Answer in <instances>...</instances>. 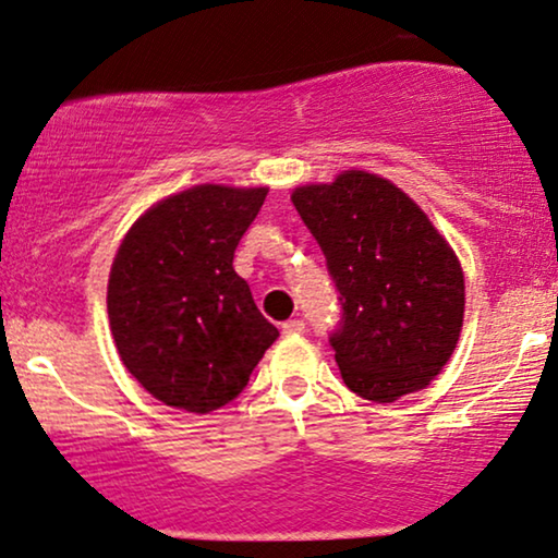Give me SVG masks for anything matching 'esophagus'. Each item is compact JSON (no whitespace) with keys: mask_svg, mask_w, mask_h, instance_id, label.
I'll return each instance as SVG.
<instances>
[{"mask_svg":"<svg viewBox=\"0 0 558 558\" xmlns=\"http://www.w3.org/2000/svg\"><path fill=\"white\" fill-rule=\"evenodd\" d=\"M303 331H306V324H303L301 318H291V322L283 324L286 337H295V333H303Z\"/></svg>","mask_w":558,"mask_h":558,"instance_id":"1","label":"esophagus"}]
</instances>
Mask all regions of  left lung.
I'll use <instances>...</instances> for the list:
<instances>
[{
    "mask_svg": "<svg viewBox=\"0 0 558 558\" xmlns=\"http://www.w3.org/2000/svg\"><path fill=\"white\" fill-rule=\"evenodd\" d=\"M291 202L339 291L329 337L347 388L392 403L441 373L464 322V272L421 206L396 183L344 170Z\"/></svg>",
    "mask_w": 558,
    "mask_h": 558,
    "instance_id": "obj_1",
    "label": "left lung"
}]
</instances>
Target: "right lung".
I'll use <instances>...</instances> for the list:
<instances>
[{"instance_id":"1","label":"right lung","mask_w":558,"mask_h":558,"mask_svg":"<svg viewBox=\"0 0 558 558\" xmlns=\"http://www.w3.org/2000/svg\"><path fill=\"white\" fill-rule=\"evenodd\" d=\"M265 196L267 189L193 185L150 206L119 244L107 288L111 337L160 403L217 411L278 339L232 265Z\"/></svg>"}]
</instances>
